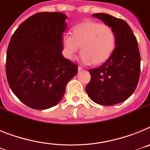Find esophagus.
Returning <instances> with one entry per match:
<instances>
[{
	"label": "esophagus",
	"instance_id": "34e87169",
	"mask_svg": "<svg viewBox=\"0 0 150 150\" xmlns=\"http://www.w3.org/2000/svg\"><path fill=\"white\" fill-rule=\"evenodd\" d=\"M83 69L81 67H78V71H79V72H80V71H83Z\"/></svg>",
	"mask_w": 150,
	"mask_h": 150
}]
</instances>
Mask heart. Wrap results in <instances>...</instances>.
Returning a JSON list of instances; mask_svg holds the SVG:
<instances>
[{
	"label": "heart",
	"mask_w": 150,
	"mask_h": 150,
	"mask_svg": "<svg viewBox=\"0 0 150 150\" xmlns=\"http://www.w3.org/2000/svg\"><path fill=\"white\" fill-rule=\"evenodd\" d=\"M64 55L72 60L81 47V59L85 64L100 65L112 55L116 47V34L110 26L86 20L71 29V36L62 38Z\"/></svg>",
	"instance_id": "obj_1"
}]
</instances>
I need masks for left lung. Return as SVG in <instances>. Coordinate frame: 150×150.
Listing matches in <instances>:
<instances>
[{
    "instance_id": "left-lung-1",
    "label": "left lung",
    "mask_w": 150,
    "mask_h": 150,
    "mask_svg": "<svg viewBox=\"0 0 150 150\" xmlns=\"http://www.w3.org/2000/svg\"><path fill=\"white\" fill-rule=\"evenodd\" d=\"M92 16L114 30L116 48L105 63L88 71L91 80L86 91L96 104L114 105L127 100L137 88L140 74L138 44L131 27L123 19L106 13Z\"/></svg>"
}]
</instances>
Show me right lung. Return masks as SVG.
I'll list each match as a JSON object with an SVG mask.
<instances>
[{
	"label": "right lung",
	"mask_w": 150,
	"mask_h": 150,
	"mask_svg": "<svg viewBox=\"0 0 150 150\" xmlns=\"http://www.w3.org/2000/svg\"><path fill=\"white\" fill-rule=\"evenodd\" d=\"M64 13L43 12L24 21L10 39L6 73L10 88L23 104L46 110L59 104L66 86L78 72L62 55Z\"/></svg>",
	"instance_id": "1"
}]
</instances>
